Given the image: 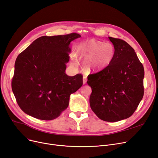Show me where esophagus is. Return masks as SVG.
Listing matches in <instances>:
<instances>
[{
  "instance_id": "obj_1",
  "label": "esophagus",
  "mask_w": 158,
  "mask_h": 158,
  "mask_svg": "<svg viewBox=\"0 0 158 158\" xmlns=\"http://www.w3.org/2000/svg\"><path fill=\"white\" fill-rule=\"evenodd\" d=\"M82 81H83V84H86V82H87V78H86V77L84 76L83 78H82Z\"/></svg>"
}]
</instances>
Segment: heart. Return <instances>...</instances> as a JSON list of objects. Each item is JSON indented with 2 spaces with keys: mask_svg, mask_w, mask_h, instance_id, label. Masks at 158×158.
<instances>
[{
  "mask_svg": "<svg viewBox=\"0 0 158 158\" xmlns=\"http://www.w3.org/2000/svg\"><path fill=\"white\" fill-rule=\"evenodd\" d=\"M78 53L86 60V67L90 70H99L106 68L113 61L115 48L111 43L87 39L77 47Z\"/></svg>",
  "mask_w": 158,
  "mask_h": 158,
  "instance_id": "1",
  "label": "heart"
}]
</instances>
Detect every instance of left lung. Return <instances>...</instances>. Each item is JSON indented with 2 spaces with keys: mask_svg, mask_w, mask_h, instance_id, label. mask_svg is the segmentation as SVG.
<instances>
[{
  "mask_svg": "<svg viewBox=\"0 0 158 158\" xmlns=\"http://www.w3.org/2000/svg\"><path fill=\"white\" fill-rule=\"evenodd\" d=\"M115 48L112 62L88 77L92 88L91 109L106 122L126 119L134 113L143 96L144 69L134 48L125 41L108 37Z\"/></svg>",
  "mask_w": 158,
  "mask_h": 158,
  "instance_id": "left-lung-1",
  "label": "left lung"
}]
</instances>
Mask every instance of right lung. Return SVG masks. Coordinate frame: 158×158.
<instances>
[{"label":"right lung","mask_w":158,"mask_h":158,"mask_svg":"<svg viewBox=\"0 0 158 158\" xmlns=\"http://www.w3.org/2000/svg\"><path fill=\"white\" fill-rule=\"evenodd\" d=\"M81 35L41 36L16 58L12 90L27 114L43 120L59 117L69 104L70 95L82 85V76L65 73L71 52L70 44Z\"/></svg>","instance_id":"obj_1"}]
</instances>
